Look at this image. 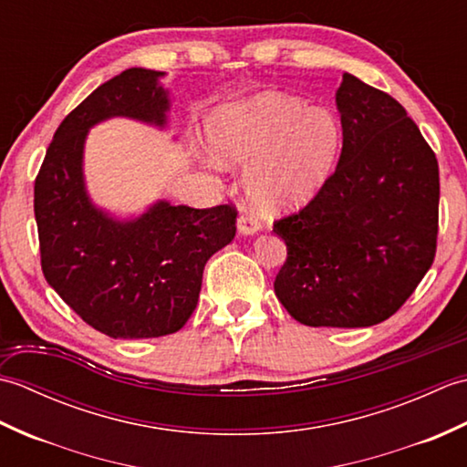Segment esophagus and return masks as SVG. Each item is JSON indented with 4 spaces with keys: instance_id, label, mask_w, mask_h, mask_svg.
I'll return each instance as SVG.
<instances>
[{
    "instance_id": "1",
    "label": "esophagus",
    "mask_w": 467,
    "mask_h": 467,
    "mask_svg": "<svg viewBox=\"0 0 467 467\" xmlns=\"http://www.w3.org/2000/svg\"><path fill=\"white\" fill-rule=\"evenodd\" d=\"M236 228H239V234L243 236H251L261 231V224L254 221L251 214H243L239 221H236Z\"/></svg>"
}]
</instances>
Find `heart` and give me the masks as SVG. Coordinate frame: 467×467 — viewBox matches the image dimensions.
<instances>
[{
	"label": "heart",
	"instance_id": "obj_1",
	"mask_svg": "<svg viewBox=\"0 0 467 467\" xmlns=\"http://www.w3.org/2000/svg\"><path fill=\"white\" fill-rule=\"evenodd\" d=\"M208 140L223 166H249L243 186L256 211L279 214L309 202L329 181L343 132L325 108L266 92L214 112Z\"/></svg>",
	"mask_w": 467,
	"mask_h": 467
}]
</instances>
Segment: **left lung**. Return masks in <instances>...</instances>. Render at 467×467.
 <instances>
[{"label":"left lung","instance_id":"obj_1","mask_svg":"<svg viewBox=\"0 0 467 467\" xmlns=\"http://www.w3.org/2000/svg\"><path fill=\"white\" fill-rule=\"evenodd\" d=\"M343 148L303 211L276 221L286 244L276 299L309 327H371L410 299L438 243L440 168L389 94L343 74Z\"/></svg>","mask_w":467,"mask_h":467}]
</instances>
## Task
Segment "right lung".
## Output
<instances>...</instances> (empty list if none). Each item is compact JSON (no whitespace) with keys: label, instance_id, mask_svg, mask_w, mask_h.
<instances>
[{"label":"right lung","instance_id":"add662e5","mask_svg":"<svg viewBox=\"0 0 467 467\" xmlns=\"http://www.w3.org/2000/svg\"><path fill=\"white\" fill-rule=\"evenodd\" d=\"M164 72L124 69L69 112L54 134L34 186V213L47 285L112 339H152L182 329L196 309L204 265L234 239L233 206L191 208L156 201L120 218L86 186L90 128L110 118L164 130L171 98Z\"/></svg>","mask_w":467,"mask_h":467}]
</instances>
